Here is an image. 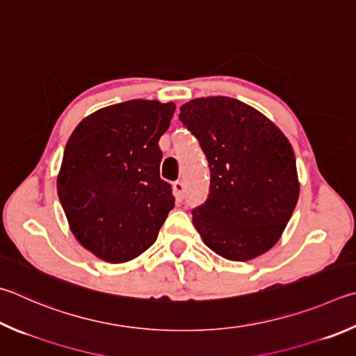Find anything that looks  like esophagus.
<instances>
[{
	"label": "esophagus",
	"instance_id": "34e87169",
	"mask_svg": "<svg viewBox=\"0 0 356 356\" xmlns=\"http://www.w3.org/2000/svg\"><path fill=\"white\" fill-rule=\"evenodd\" d=\"M172 191H174V196H176L177 200H182L184 199V193H185V185L177 180V182L172 184Z\"/></svg>",
	"mask_w": 356,
	"mask_h": 356
}]
</instances>
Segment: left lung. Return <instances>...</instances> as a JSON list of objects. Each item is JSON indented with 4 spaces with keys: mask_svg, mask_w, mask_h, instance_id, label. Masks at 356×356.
Listing matches in <instances>:
<instances>
[{
    "mask_svg": "<svg viewBox=\"0 0 356 356\" xmlns=\"http://www.w3.org/2000/svg\"><path fill=\"white\" fill-rule=\"evenodd\" d=\"M179 118L209 160V197L193 210L202 241L232 261L268 252L299 199L288 138L261 112L229 96L191 99Z\"/></svg>",
    "mask_w": 356,
    "mask_h": 356,
    "instance_id": "1",
    "label": "left lung"
}]
</instances>
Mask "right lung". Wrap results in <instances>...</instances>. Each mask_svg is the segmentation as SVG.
Listing matches in <instances>:
<instances>
[{
    "instance_id": "add662e5",
    "label": "right lung",
    "mask_w": 356,
    "mask_h": 356,
    "mask_svg": "<svg viewBox=\"0 0 356 356\" xmlns=\"http://www.w3.org/2000/svg\"><path fill=\"white\" fill-rule=\"evenodd\" d=\"M174 111L172 102H120L83 118L67 141L57 195L76 240L101 260L143 254L174 209L159 147Z\"/></svg>"
}]
</instances>
